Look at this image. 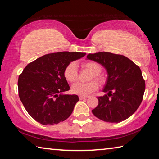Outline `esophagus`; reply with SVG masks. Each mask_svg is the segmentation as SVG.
<instances>
[{"instance_id": "obj_1", "label": "esophagus", "mask_w": 159, "mask_h": 159, "mask_svg": "<svg viewBox=\"0 0 159 159\" xmlns=\"http://www.w3.org/2000/svg\"><path fill=\"white\" fill-rule=\"evenodd\" d=\"M88 97L87 96H79V99L80 100H82V99H87Z\"/></svg>"}]
</instances>
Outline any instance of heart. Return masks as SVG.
Segmentation results:
<instances>
[{"label": "heart", "instance_id": "obj_1", "mask_svg": "<svg viewBox=\"0 0 159 159\" xmlns=\"http://www.w3.org/2000/svg\"><path fill=\"white\" fill-rule=\"evenodd\" d=\"M85 69L92 72L90 79H95L99 83H103L104 79L100 74L101 66L95 61H87L83 64ZM64 76L67 81L74 83L78 79V71L76 64L71 62L67 65L64 71ZM98 88V83L90 81L88 83H76L72 85L71 91L74 94L80 96H86L95 91Z\"/></svg>", "mask_w": 159, "mask_h": 159}]
</instances>
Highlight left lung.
Instances as JSON below:
<instances>
[{
    "mask_svg": "<svg viewBox=\"0 0 159 159\" xmlns=\"http://www.w3.org/2000/svg\"><path fill=\"white\" fill-rule=\"evenodd\" d=\"M87 60L101 64L107 73L102 90L107 95L98 97V105L92 110L93 114L109 123L127 119L136 111L143 99L145 81L141 69L128 57L111 52L90 53Z\"/></svg>",
    "mask_w": 159,
    "mask_h": 159,
    "instance_id": "1",
    "label": "left lung"
}]
</instances>
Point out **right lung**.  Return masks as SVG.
Segmentation results:
<instances>
[{
	"instance_id": "right-lung-1",
	"label": "right lung",
	"mask_w": 159,
	"mask_h": 159,
	"mask_svg": "<svg viewBox=\"0 0 159 159\" xmlns=\"http://www.w3.org/2000/svg\"><path fill=\"white\" fill-rule=\"evenodd\" d=\"M85 55L79 52L48 54L23 70L18 79L19 96L26 111L37 122L57 124L70 116L79 98L64 94L70 89L64 71L70 62Z\"/></svg>"
}]
</instances>
